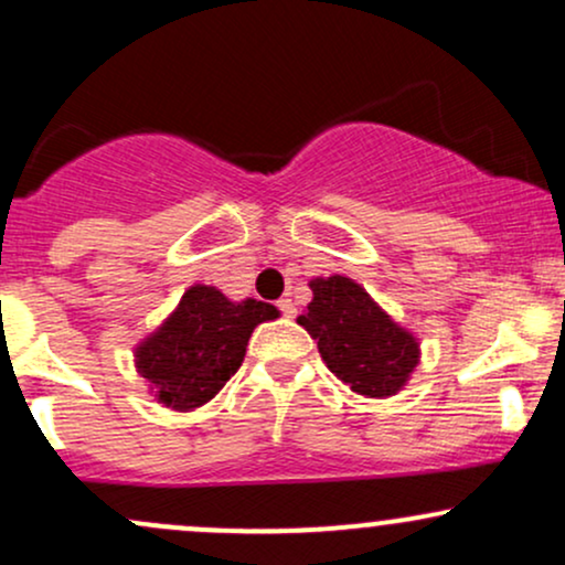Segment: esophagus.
Masks as SVG:
<instances>
[{
    "mask_svg": "<svg viewBox=\"0 0 565 565\" xmlns=\"http://www.w3.org/2000/svg\"><path fill=\"white\" fill-rule=\"evenodd\" d=\"M276 305H278V310H281V316H287V319H295L297 308H295V302L289 300V297H284V300H278Z\"/></svg>",
    "mask_w": 565,
    "mask_h": 565,
    "instance_id": "esophagus-1",
    "label": "esophagus"
}]
</instances>
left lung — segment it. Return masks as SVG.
I'll return each mask as SVG.
<instances>
[{
    "label": "left lung",
    "instance_id": "1",
    "mask_svg": "<svg viewBox=\"0 0 565 565\" xmlns=\"http://www.w3.org/2000/svg\"><path fill=\"white\" fill-rule=\"evenodd\" d=\"M313 300L297 319L319 342L323 364L353 393L395 395L419 364V342L345 276L313 278Z\"/></svg>",
    "mask_w": 565,
    "mask_h": 565
}]
</instances>
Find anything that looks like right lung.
<instances>
[{
  "label": "right lung",
  "instance_id": "right-lung-1",
  "mask_svg": "<svg viewBox=\"0 0 565 565\" xmlns=\"http://www.w3.org/2000/svg\"><path fill=\"white\" fill-rule=\"evenodd\" d=\"M274 305L231 302L215 287L196 284L183 295L174 313L140 342L135 366L148 380L159 404L191 412L228 382L242 366L246 342L257 323L274 321Z\"/></svg>",
  "mask_w": 565,
  "mask_h": 565
}]
</instances>
